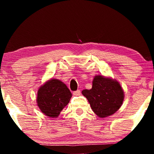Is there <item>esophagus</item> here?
I'll return each mask as SVG.
<instances>
[{
	"label": "esophagus",
	"instance_id": "obj_1",
	"mask_svg": "<svg viewBox=\"0 0 154 154\" xmlns=\"http://www.w3.org/2000/svg\"><path fill=\"white\" fill-rule=\"evenodd\" d=\"M80 94H81V91L79 90H77V91H75V92H73L74 96H79Z\"/></svg>",
	"mask_w": 154,
	"mask_h": 154
}]
</instances>
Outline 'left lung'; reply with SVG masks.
Returning a JSON list of instances; mask_svg holds the SVG:
<instances>
[{
	"mask_svg": "<svg viewBox=\"0 0 154 154\" xmlns=\"http://www.w3.org/2000/svg\"><path fill=\"white\" fill-rule=\"evenodd\" d=\"M93 111L100 118L111 116L120 108L124 101V91L116 80L96 75L91 90H83Z\"/></svg>",
	"mask_w": 154,
	"mask_h": 154,
	"instance_id": "1",
	"label": "left lung"
}]
</instances>
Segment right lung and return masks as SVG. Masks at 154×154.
I'll return each instance as SVG.
<instances>
[{"label": "right lung", "mask_w": 154, "mask_h": 154, "mask_svg": "<svg viewBox=\"0 0 154 154\" xmlns=\"http://www.w3.org/2000/svg\"><path fill=\"white\" fill-rule=\"evenodd\" d=\"M71 96V92L63 82L51 79L38 89L36 101L42 113L50 118H57Z\"/></svg>", "instance_id": "1"}]
</instances>
